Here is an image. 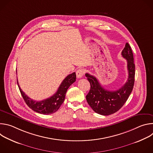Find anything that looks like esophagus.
<instances>
[{
	"instance_id": "1",
	"label": "esophagus",
	"mask_w": 153,
	"mask_h": 153,
	"mask_svg": "<svg viewBox=\"0 0 153 153\" xmlns=\"http://www.w3.org/2000/svg\"><path fill=\"white\" fill-rule=\"evenodd\" d=\"M84 73H85L84 70H83V69H79V70H78L77 71V72H76L77 77V78H79V79L81 78V77H82V76H83Z\"/></svg>"
}]
</instances>
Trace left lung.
Masks as SVG:
<instances>
[{
  "label": "left lung",
  "instance_id": "left-lung-1",
  "mask_svg": "<svg viewBox=\"0 0 153 153\" xmlns=\"http://www.w3.org/2000/svg\"><path fill=\"white\" fill-rule=\"evenodd\" d=\"M122 56L126 59L128 78L126 82L116 91H108L101 86L96 77L86 73L85 76L90 83L91 88L86 99L94 112L103 116L112 114L123 106L131 93L134 83L135 65L133 54L128 43L125 44Z\"/></svg>",
  "mask_w": 153,
  "mask_h": 153
}]
</instances>
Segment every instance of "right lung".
<instances>
[{
  "instance_id": "obj_1",
  "label": "right lung",
  "mask_w": 153,
  "mask_h": 153,
  "mask_svg": "<svg viewBox=\"0 0 153 153\" xmlns=\"http://www.w3.org/2000/svg\"><path fill=\"white\" fill-rule=\"evenodd\" d=\"M76 73L69 74L62 82L57 92L54 94L41 101H36L28 97L24 91H22L17 80V82L20 92L27 105L36 113L47 115L53 114L59 110L65 100L67 90L70 85L76 81Z\"/></svg>"
}]
</instances>
